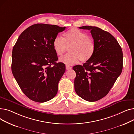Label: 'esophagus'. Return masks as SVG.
Returning a JSON list of instances; mask_svg holds the SVG:
<instances>
[{
  "label": "esophagus",
  "mask_w": 134,
  "mask_h": 134,
  "mask_svg": "<svg viewBox=\"0 0 134 134\" xmlns=\"http://www.w3.org/2000/svg\"><path fill=\"white\" fill-rule=\"evenodd\" d=\"M66 69L68 70V69H71L72 67H71V66H69V65H66Z\"/></svg>",
  "instance_id": "34e87169"
}]
</instances>
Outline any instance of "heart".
<instances>
[{"label":"heart","mask_w":134,"mask_h":134,"mask_svg":"<svg viewBox=\"0 0 134 134\" xmlns=\"http://www.w3.org/2000/svg\"><path fill=\"white\" fill-rule=\"evenodd\" d=\"M65 38L58 36L53 41V46L55 53L62 55L69 46V53L60 58V62L72 65L82 61L89 60L94 54L95 44L93 40L83 31L72 28L64 34Z\"/></svg>","instance_id":"b5f03b06"}]
</instances>
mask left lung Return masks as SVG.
Segmentation results:
<instances>
[{"instance_id":"left-lung-1","label":"left lung","mask_w":134,"mask_h":134,"mask_svg":"<svg viewBox=\"0 0 134 134\" xmlns=\"http://www.w3.org/2000/svg\"><path fill=\"white\" fill-rule=\"evenodd\" d=\"M90 30L95 44L92 57L83 66L76 65L74 89L83 99L95 102L106 96L123 69V52L116 39L109 32L96 26H83Z\"/></svg>"}]
</instances>
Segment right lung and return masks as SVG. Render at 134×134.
Listing matches in <instances>:
<instances>
[{"label": "right lung", "mask_w": 134, "mask_h": 134, "mask_svg": "<svg viewBox=\"0 0 134 134\" xmlns=\"http://www.w3.org/2000/svg\"><path fill=\"white\" fill-rule=\"evenodd\" d=\"M65 29L56 25L34 24L20 35L13 48L12 74L22 92L34 102L44 103L57 94L66 66L56 62L58 55L53 43Z\"/></svg>", "instance_id": "1"}]
</instances>
